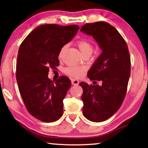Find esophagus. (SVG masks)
<instances>
[{"instance_id": "1", "label": "esophagus", "mask_w": 148, "mask_h": 148, "mask_svg": "<svg viewBox=\"0 0 148 148\" xmlns=\"http://www.w3.org/2000/svg\"><path fill=\"white\" fill-rule=\"evenodd\" d=\"M71 82H72V84L74 85V86L79 84V81L77 79H72Z\"/></svg>"}]
</instances>
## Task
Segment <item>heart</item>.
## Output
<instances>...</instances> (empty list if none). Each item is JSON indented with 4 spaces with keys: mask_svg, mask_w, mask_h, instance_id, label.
Returning a JSON list of instances; mask_svg holds the SVG:
<instances>
[{
    "mask_svg": "<svg viewBox=\"0 0 148 148\" xmlns=\"http://www.w3.org/2000/svg\"><path fill=\"white\" fill-rule=\"evenodd\" d=\"M77 46H78L80 51L82 52V54L85 53H92V45L89 43V42L84 40H79L77 42ZM65 48H66V46H64L62 47L61 49V51L59 52V57H61L62 53L64 51ZM65 74L75 77H80L84 75V69L82 67H78V66H70L66 68L64 70Z\"/></svg>",
    "mask_w": 148,
    "mask_h": 148,
    "instance_id": "heart-1",
    "label": "heart"
}]
</instances>
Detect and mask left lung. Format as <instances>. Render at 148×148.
<instances>
[{
  "mask_svg": "<svg viewBox=\"0 0 148 148\" xmlns=\"http://www.w3.org/2000/svg\"><path fill=\"white\" fill-rule=\"evenodd\" d=\"M80 31L92 36L102 50L87 72L90 79L101 81V86L79 83L84 116L89 121L102 122L116 113L125 97L131 75L128 47L117 29L106 22L86 24Z\"/></svg>",
  "mask_w": 148,
  "mask_h": 148,
  "instance_id": "1",
  "label": "left lung"
}]
</instances>
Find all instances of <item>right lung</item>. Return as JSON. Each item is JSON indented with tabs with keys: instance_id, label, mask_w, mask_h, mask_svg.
Returning <instances> with one entry per match:
<instances>
[{
	"instance_id": "obj_1",
	"label": "right lung",
	"mask_w": 148,
	"mask_h": 148,
	"mask_svg": "<svg viewBox=\"0 0 148 148\" xmlns=\"http://www.w3.org/2000/svg\"><path fill=\"white\" fill-rule=\"evenodd\" d=\"M79 29L75 25H42L30 32L19 47L16 64L19 91L29 113L42 121H56L63 113L62 101L71 82L66 76L52 82L48 72L59 66L61 49Z\"/></svg>"
}]
</instances>
